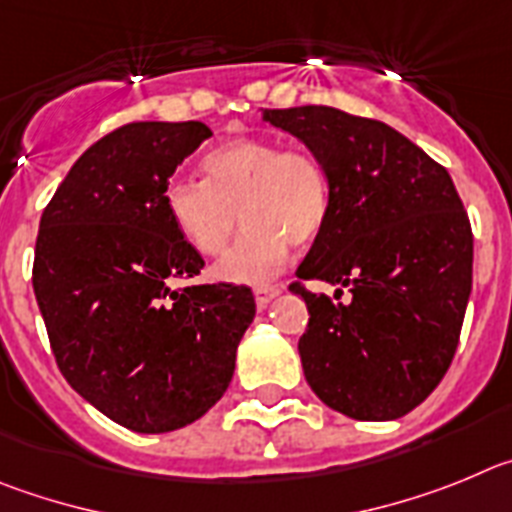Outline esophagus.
Instances as JSON below:
<instances>
[{"instance_id": "esophagus-1", "label": "esophagus", "mask_w": 512, "mask_h": 512, "mask_svg": "<svg viewBox=\"0 0 512 512\" xmlns=\"http://www.w3.org/2000/svg\"><path fill=\"white\" fill-rule=\"evenodd\" d=\"M280 285H257L255 288V301H257V306L260 308H265L267 303L273 301L275 296H280Z\"/></svg>"}]
</instances>
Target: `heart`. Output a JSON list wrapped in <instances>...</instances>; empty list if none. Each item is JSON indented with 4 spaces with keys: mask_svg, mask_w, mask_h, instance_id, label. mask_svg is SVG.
<instances>
[{
    "mask_svg": "<svg viewBox=\"0 0 512 512\" xmlns=\"http://www.w3.org/2000/svg\"><path fill=\"white\" fill-rule=\"evenodd\" d=\"M204 181H173L163 204L170 224L204 257L227 250L239 219L245 232L216 265L227 283H267L293 245H311L331 214L324 163L306 147H280L265 137L224 142L201 160Z\"/></svg>",
    "mask_w": 512,
    "mask_h": 512,
    "instance_id": "1",
    "label": "heart"
}]
</instances>
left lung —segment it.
<instances>
[{
  "label": "left lung",
  "mask_w": 512,
  "mask_h": 512,
  "mask_svg": "<svg viewBox=\"0 0 512 512\" xmlns=\"http://www.w3.org/2000/svg\"><path fill=\"white\" fill-rule=\"evenodd\" d=\"M324 163L331 214L290 290L308 306L303 375L329 408L393 421L434 393L472 293V227L444 165L385 122L334 107L265 109ZM306 279L339 284L337 301ZM353 296L338 303L343 288Z\"/></svg>",
  "instance_id": "8db88e82"
}]
</instances>
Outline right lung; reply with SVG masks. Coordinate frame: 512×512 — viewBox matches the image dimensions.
Segmentation results:
<instances>
[{
	"mask_svg": "<svg viewBox=\"0 0 512 512\" xmlns=\"http://www.w3.org/2000/svg\"><path fill=\"white\" fill-rule=\"evenodd\" d=\"M201 122H132L73 163L40 219L32 288L58 370L137 434L204 416L255 319L247 285L173 288L204 260L165 214V188L209 140Z\"/></svg>",
	"mask_w": 512,
	"mask_h": 512,
	"instance_id": "add662e5",
	"label": "right lung"
}]
</instances>
